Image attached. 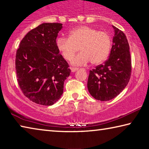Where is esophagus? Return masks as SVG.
Instances as JSON below:
<instances>
[{"label":"esophagus","instance_id":"1","mask_svg":"<svg viewBox=\"0 0 149 149\" xmlns=\"http://www.w3.org/2000/svg\"><path fill=\"white\" fill-rule=\"evenodd\" d=\"M70 69H71L72 72H75L79 70V68H70Z\"/></svg>","mask_w":149,"mask_h":149}]
</instances>
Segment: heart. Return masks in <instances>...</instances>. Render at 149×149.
<instances>
[{
	"instance_id": "obj_1",
	"label": "heart",
	"mask_w": 149,
	"mask_h": 149,
	"mask_svg": "<svg viewBox=\"0 0 149 149\" xmlns=\"http://www.w3.org/2000/svg\"><path fill=\"white\" fill-rule=\"evenodd\" d=\"M68 35L69 37H59L56 39V47L67 60L80 49V53L71 58L72 64L84 65L90 61L93 64H99L107 58L112 45L107 32L82 26L70 30Z\"/></svg>"
}]
</instances>
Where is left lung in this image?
<instances>
[{
	"mask_svg": "<svg viewBox=\"0 0 149 149\" xmlns=\"http://www.w3.org/2000/svg\"><path fill=\"white\" fill-rule=\"evenodd\" d=\"M114 31L110 56L103 64L91 70L87 88L93 98L107 101L118 96L129 82L132 73L130 46L123 32L112 26Z\"/></svg>",
	"mask_w": 149,
	"mask_h": 149,
	"instance_id": "8db88e82",
	"label": "left lung"
}]
</instances>
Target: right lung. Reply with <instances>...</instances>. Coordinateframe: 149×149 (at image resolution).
<instances>
[{"mask_svg": "<svg viewBox=\"0 0 149 149\" xmlns=\"http://www.w3.org/2000/svg\"><path fill=\"white\" fill-rule=\"evenodd\" d=\"M59 23H43L27 33L16 56L20 89L37 104L51 106L62 97L64 81L71 70L56 47Z\"/></svg>", "mask_w": 149, "mask_h": 149, "instance_id": "add662e5", "label": "right lung"}]
</instances>
